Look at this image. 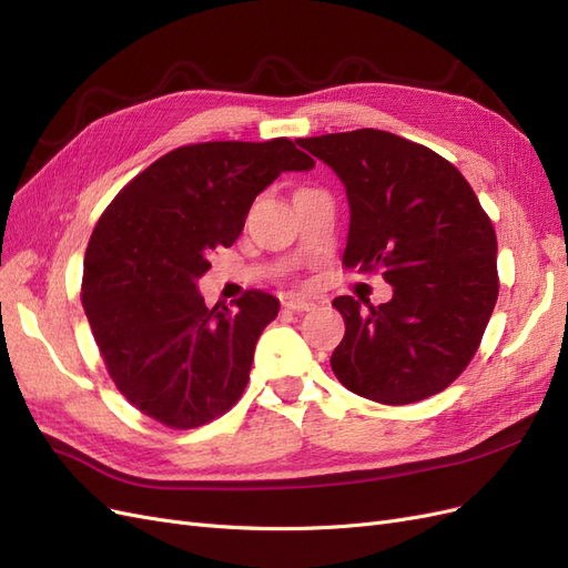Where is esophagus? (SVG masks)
I'll use <instances>...</instances> for the list:
<instances>
[{
  "label": "esophagus",
  "instance_id": "obj_1",
  "mask_svg": "<svg viewBox=\"0 0 568 568\" xmlns=\"http://www.w3.org/2000/svg\"><path fill=\"white\" fill-rule=\"evenodd\" d=\"M282 305L291 313H307V311H313V307H315V301L307 298V296H286L282 301Z\"/></svg>",
  "mask_w": 568,
  "mask_h": 568
}]
</instances>
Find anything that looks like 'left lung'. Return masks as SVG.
I'll return each mask as SVG.
<instances>
[{"label": "left lung", "mask_w": 568, "mask_h": 568, "mask_svg": "<svg viewBox=\"0 0 568 568\" xmlns=\"http://www.w3.org/2000/svg\"><path fill=\"white\" fill-rule=\"evenodd\" d=\"M346 184L343 265L382 272L393 298L363 307L334 298L346 336L332 369L382 405L419 403L467 369L500 291L497 239L469 182L436 151L363 128L301 140Z\"/></svg>", "instance_id": "8db88e82"}]
</instances>
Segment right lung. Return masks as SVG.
<instances>
[{"label": "right lung", "instance_id": "right-lung-1", "mask_svg": "<svg viewBox=\"0 0 568 568\" xmlns=\"http://www.w3.org/2000/svg\"><path fill=\"white\" fill-rule=\"evenodd\" d=\"M315 161L296 142H201L130 180L84 251L80 298L123 398L168 428L225 415L248 384L255 343L280 301L251 288L234 311L205 307L196 280L242 234L251 203Z\"/></svg>", "mask_w": 568, "mask_h": 568}]
</instances>
